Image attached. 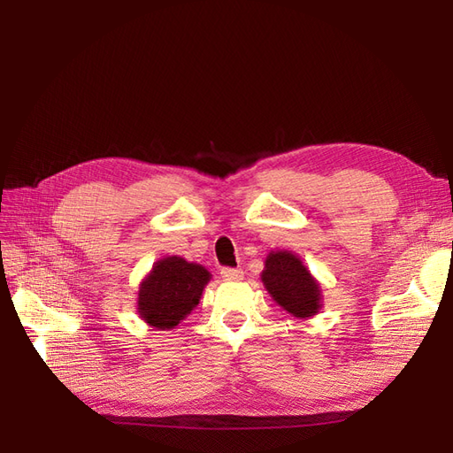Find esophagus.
<instances>
[{"label": "esophagus", "mask_w": 453, "mask_h": 453, "mask_svg": "<svg viewBox=\"0 0 453 453\" xmlns=\"http://www.w3.org/2000/svg\"><path fill=\"white\" fill-rule=\"evenodd\" d=\"M221 278L226 281H238L243 278L242 268H221Z\"/></svg>", "instance_id": "esophagus-1"}]
</instances>
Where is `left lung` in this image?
<instances>
[{
	"mask_svg": "<svg viewBox=\"0 0 453 453\" xmlns=\"http://www.w3.org/2000/svg\"><path fill=\"white\" fill-rule=\"evenodd\" d=\"M266 291L295 318L306 319L321 310V287L291 251H272L260 273Z\"/></svg>",
	"mask_w": 453,
	"mask_h": 453,
	"instance_id": "obj_1",
	"label": "left lung"
}]
</instances>
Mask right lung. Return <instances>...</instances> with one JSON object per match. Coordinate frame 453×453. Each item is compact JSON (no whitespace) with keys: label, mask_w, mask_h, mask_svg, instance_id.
Returning <instances> with one entry per match:
<instances>
[{"label":"right lung","mask_w":453,"mask_h":453,"mask_svg":"<svg viewBox=\"0 0 453 453\" xmlns=\"http://www.w3.org/2000/svg\"><path fill=\"white\" fill-rule=\"evenodd\" d=\"M211 273L202 265L181 257H166L155 263L140 285L138 313L150 326L173 328L196 308Z\"/></svg>","instance_id":"add662e5"}]
</instances>
